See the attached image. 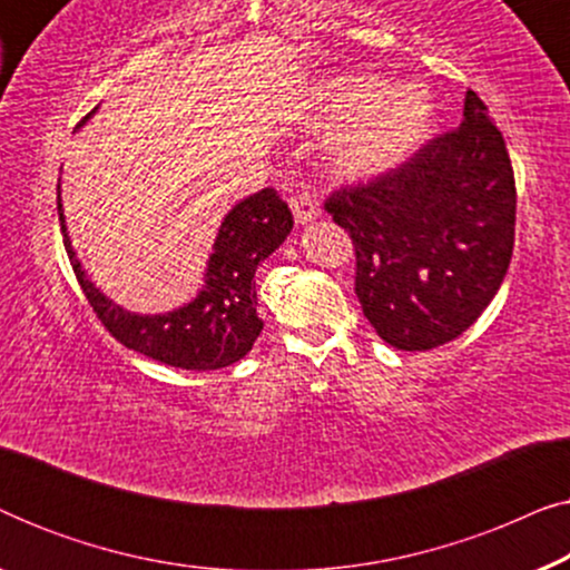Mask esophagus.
<instances>
[{
	"label": "esophagus",
	"mask_w": 570,
	"mask_h": 570,
	"mask_svg": "<svg viewBox=\"0 0 570 570\" xmlns=\"http://www.w3.org/2000/svg\"><path fill=\"white\" fill-rule=\"evenodd\" d=\"M291 209H293V217H295V223H298V225L314 223L316 217L322 215V209H318V202L311 197V194H293Z\"/></svg>",
	"instance_id": "1"
}]
</instances>
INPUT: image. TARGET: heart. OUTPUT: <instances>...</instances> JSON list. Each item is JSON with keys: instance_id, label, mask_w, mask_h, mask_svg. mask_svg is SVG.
<instances>
[{"instance_id": "heart-1", "label": "heart", "mask_w": 570, "mask_h": 570, "mask_svg": "<svg viewBox=\"0 0 570 570\" xmlns=\"http://www.w3.org/2000/svg\"><path fill=\"white\" fill-rule=\"evenodd\" d=\"M306 114L318 129H337L332 168L342 178H373L400 168L423 145L433 100L415 82L389 85L371 69H345L308 90Z\"/></svg>"}]
</instances>
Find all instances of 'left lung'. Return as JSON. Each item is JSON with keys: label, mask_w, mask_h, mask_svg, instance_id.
<instances>
[{"label": "left lung", "mask_w": 570, "mask_h": 570, "mask_svg": "<svg viewBox=\"0 0 570 570\" xmlns=\"http://www.w3.org/2000/svg\"><path fill=\"white\" fill-rule=\"evenodd\" d=\"M326 213L355 246V293L386 345L433 350L478 322L513 254L517 184L503 135L466 90L462 124Z\"/></svg>", "instance_id": "8db88e82"}]
</instances>
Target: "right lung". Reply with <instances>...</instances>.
Listing matches in <instances>:
<instances>
[{
	"label": "right lung",
	"mask_w": 570,
	"mask_h": 570,
	"mask_svg": "<svg viewBox=\"0 0 570 570\" xmlns=\"http://www.w3.org/2000/svg\"><path fill=\"white\" fill-rule=\"evenodd\" d=\"M98 108L77 124V129ZM59 223L72 269L92 311L124 347L184 371H217L238 363L254 347L264 322L256 314V267L279 248L293 230V215L275 189H262L233 205L217 228L205 283L189 303L166 314H135L90 283L67 233L57 186Z\"/></svg>",
	"instance_id": "add662e5"
}]
</instances>
